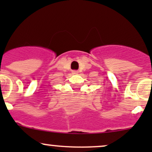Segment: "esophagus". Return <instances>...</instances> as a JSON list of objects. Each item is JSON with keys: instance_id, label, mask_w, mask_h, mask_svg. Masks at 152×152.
<instances>
[{"instance_id": "esophagus-1", "label": "esophagus", "mask_w": 152, "mask_h": 152, "mask_svg": "<svg viewBox=\"0 0 152 152\" xmlns=\"http://www.w3.org/2000/svg\"><path fill=\"white\" fill-rule=\"evenodd\" d=\"M72 74H78V73L77 71H72Z\"/></svg>"}]
</instances>
